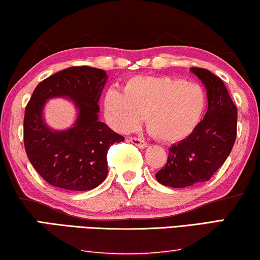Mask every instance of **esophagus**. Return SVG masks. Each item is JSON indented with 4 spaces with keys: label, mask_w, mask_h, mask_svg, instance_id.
Masks as SVG:
<instances>
[{
    "label": "esophagus",
    "mask_w": 260,
    "mask_h": 260,
    "mask_svg": "<svg viewBox=\"0 0 260 260\" xmlns=\"http://www.w3.org/2000/svg\"><path fill=\"white\" fill-rule=\"evenodd\" d=\"M130 142L133 143V144H135L136 146H138L139 149H145V147H147V144L144 142V141H142V139H139V138L131 137L130 138Z\"/></svg>",
    "instance_id": "1"
}]
</instances>
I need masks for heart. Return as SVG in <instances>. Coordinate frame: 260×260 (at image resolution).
I'll use <instances>...</instances> for the list:
<instances>
[{
    "mask_svg": "<svg viewBox=\"0 0 260 260\" xmlns=\"http://www.w3.org/2000/svg\"><path fill=\"white\" fill-rule=\"evenodd\" d=\"M105 114L119 133L137 129L145 116L155 138L174 143L193 133L205 113L207 96L198 83L172 77H134L123 91L109 88L105 95Z\"/></svg>",
    "mask_w": 260,
    "mask_h": 260,
    "instance_id": "b5f03b06",
    "label": "heart"
}]
</instances>
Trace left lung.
I'll return each mask as SVG.
<instances>
[{
	"label": "left lung",
	"mask_w": 260,
	"mask_h": 260,
	"mask_svg": "<svg viewBox=\"0 0 260 260\" xmlns=\"http://www.w3.org/2000/svg\"><path fill=\"white\" fill-rule=\"evenodd\" d=\"M190 72L205 85L208 109L188 137L170 147L166 166L155 174L161 185L173 188L208 181L226 160L237 135V108L222 80L205 69Z\"/></svg>",
	"instance_id": "obj_1"
}]
</instances>
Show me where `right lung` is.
<instances>
[{"mask_svg":"<svg viewBox=\"0 0 260 260\" xmlns=\"http://www.w3.org/2000/svg\"><path fill=\"white\" fill-rule=\"evenodd\" d=\"M103 70L69 67L39 83L24 115V146L30 162L50 185L69 190H90L105 181L107 153L124 137L99 119V100L107 82ZM65 97L78 111L74 125L53 131L43 119L50 98Z\"/></svg>","mask_w":260,"mask_h":260,"instance_id":"1","label":"right lung"}]
</instances>
